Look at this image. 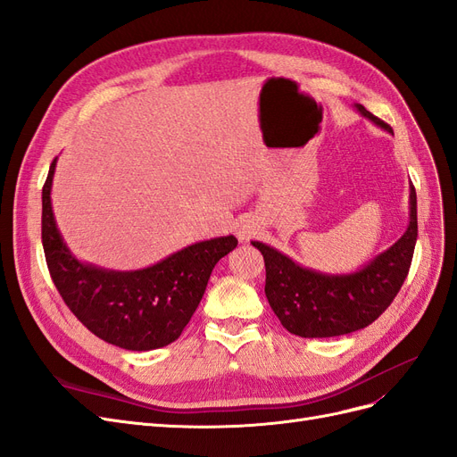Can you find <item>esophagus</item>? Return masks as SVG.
<instances>
[{"mask_svg": "<svg viewBox=\"0 0 457 457\" xmlns=\"http://www.w3.org/2000/svg\"><path fill=\"white\" fill-rule=\"evenodd\" d=\"M238 240L240 242H247V240H250L252 237H253V234H255V227H252L250 223H245V225H240V228H238Z\"/></svg>", "mask_w": 457, "mask_h": 457, "instance_id": "esophagus-1", "label": "esophagus"}]
</instances>
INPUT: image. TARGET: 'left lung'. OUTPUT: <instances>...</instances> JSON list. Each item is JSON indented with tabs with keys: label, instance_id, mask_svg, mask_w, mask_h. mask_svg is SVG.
Listing matches in <instances>:
<instances>
[{
	"label": "left lung",
	"instance_id": "obj_1",
	"mask_svg": "<svg viewBox=\"0 0 457 457\" xmlns=\"http://www.w3.org/2000/svg\"><path fill=\"white\" fill-rule=\"evenodd\" d=\"M354 108L378 128L385 121L362 106ZM418 240V198L410 185L408 228L391 247L354 272L329 274L303 267L274 247L252 242L265 259V295L289 334L299 337H337L378 320L403 287Z\"/></svg>",
	"mask_w": 457,
	"mask_h": 457
}]
</instances>
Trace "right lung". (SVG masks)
Wrapping results in <instances>:
<instances>
[{"label":"right lung","mask_w":457,"mask_h":457,"mask_svg":"<svg viewBox=\"0 0 457 457\" xmlns=\"http://www.w3.org/2000/svg\"><path fill=\"white\" fill-rule=\"evenodd\" d=\"M53 160L41 192V242L51 278L78 320L96 337L128 351H152L173 343L204 297L220 257L238 240L219 237L183 247L154 265L114 270L79 261L66 245L51 205Z\"/></svg>","instance_id":"obj_1"}]
</instances>
